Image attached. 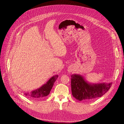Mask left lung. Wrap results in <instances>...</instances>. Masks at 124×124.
<instances>
[{"instance_id":"8db88e82","label":"left lung","mask_w":124,"mask_h":124,"mask_svg":"<svg viewBox=\"0 0 124 124\" xmlns=\"http://www.w3.org/2000/svg\"><path fill=\"white\" fill-rule=\"evenodd\" d=\"M71 77V91L74 97L79 101H93L105 94L110 88L112 83H89L82 76L73 74Z\"/></svg>"}]
</instances>
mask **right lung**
<instances>
[{
	"label": "right lung",
	"mask_w": 124,
	"mask_h": 124,
	"mask_svg": "<svg viewBox=\"0 0 124 124\" xmlns=\"http://www.w3.org/2000/svg\"><path fill=\"white\" fill-rule=\"evenodd\" d=\"M58 77V75L52 77L46 83L44 84L41 87L32 91L31 93H24V95L31 99H41L47 96L50 93L51 89L53 86L54 83Z\"/></svg>",
	"instance_id": "add662e5"
}]
</instances>
